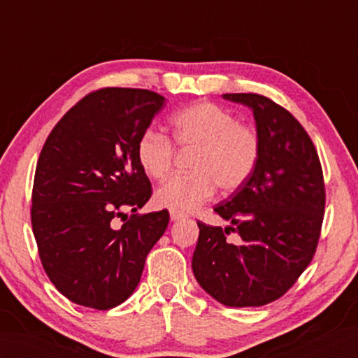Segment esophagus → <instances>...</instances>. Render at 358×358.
I'll return each instance as SVG.
<instances>
[{"mask_svg": "<svg viewBox=\"0 0 358 358\" xmlns=\"http://www.w3.org/2000/svg\"><path fill=\"white\" fill-rule=\"evenodd\" d=\"M185 217H186V214H183V212L171 209V220H173V222H177V220H181V218H185Z\"/></svg>", "mask_w": 358, "mask_h": 358, "instance_id": "esophagus-1", "label": "esophagus"}]
</instances>
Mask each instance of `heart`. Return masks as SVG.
<instances>
[{
    "instance_id": "b5f03b06",
    "label": "heart",
    "mask_w": 358,
    "mask_h": 358,
    "mask_svg": "<svg viewBox=\"0 0 358 358\" xmlns=\"http://www.w3.org/2000/svg\"><path fill=\"white\" fill-rule=\"evenodd\" d=\"M172 140L180 149L194 150L191 173L175 175L158 187L155 203L175 210H192L214 195L218 187L232 194L248 183L262 158L263 143L254 126L238 123L231 110L200 101L175 112L171 118ZM169 136L148 129L136 141L135 154L141 171L163 180L175 163Z\"/></svg>"
}]
</instances>
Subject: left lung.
<instances>
[{"instance_id": "left-lung-1", "label": "left lung", "mask_w": 358, "mask_h": 358, "mask_svg": "<svg viewBox=\"0 0 358 358\" xmlns=\"http://www.w3.org/2000/svg\"><path fill=\"white\" fill-rule=\"evenodd\" d=\"M254 110L263 150L252 177L214 208L232 226L196 222L192 271L200 286L226 306L258 308L278 300L315 255L326 191L320 158L291 112L257 94H224ZM237 231L232 245L225 235Z\"/></svg>"}]
</instances>
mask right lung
Returning a JSON list of instances; mask_svg holds the SVG:
<instances>
[{
  "mask_svg": "<svg viewBox=\"0 0 358 358\" xmlns=\"http://www.w3.org/2000/svg\"><path fill=\"white\" fill-rule=\"evenodd\" d=\"M163 104L164 96L146 89L94 90L64 113L41 149L32 231L49 280L77 305L108 310L127 300L169 223L166 209L135 214L152 195L136 141Z\"/></svg>",
  "mask_w": 358,
  "mask_h": 358,
  "instance_id": "obj_1",
  "label": "right lung"
}]
</instances>
